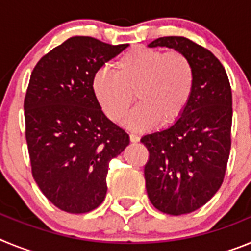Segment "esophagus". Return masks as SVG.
Returning a JSON list of instances; mask_svg holds the SVG:
<instances>
[{"label":"esophagus","instance_id":"34e87169","mask_svg":"<svg viewBox=\"0 0 251 251\" xmlns=\"http://www.w3.org/2000/svg\"><path fill=\"white\" fill-rule=\"evenodd\" d=\"M129 139H130V142H133V143H137V142H139V137L137 136V134H133V133H130L129 134Z\"/></svg>","mask_w":251,"mask_h":251}]
</instances>
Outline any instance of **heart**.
Returning <instances> with one entry per match:
<instances>
[{"mask_svg":"<svg viewBox=\"0 0 251 251\" xmlns=\"http://www.w3.org/2000/svg\"><path fill=\"white\" fill-rule=\"evenodd\" d=\"M195 72L191 61L178 51L163 52L138 46L115 60L112 72L101 69L94 75L92 92L101 112L118 123L139 101L124 121L132 130H145L175 123L192 98Z\"/></svg>","mask_w":251,"mask_h":251,"instance_id":"heart-1","label":"heart"}]
</instances>
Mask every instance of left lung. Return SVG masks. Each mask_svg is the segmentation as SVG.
Masks as SVG:
<instances>
[{"instance_id":"8db88e82","label":"left lung","mask_w":251,"mask_h":251,"mask_svg":"<svg viewBox=\"0 0 251 251\" xmlns=\"http://www.w3.org/2000/svg\"><path fill=\"white\" fill-rule=\"evenodd\" d=\"M148 46L178 51L195 72L192 98L182 115L141 139L150 152L145 166L150 201L159 211L178 216L205 205L223 183L231 147V86L216 56L191 40L166 36Z\"/></svg>"}]
</instances>
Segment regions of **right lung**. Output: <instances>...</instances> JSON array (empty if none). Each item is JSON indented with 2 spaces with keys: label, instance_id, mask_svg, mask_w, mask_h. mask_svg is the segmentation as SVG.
<instances>
[{
  "label": "right lung",
  "instance_id": "right-lung-1",
  "mask_svg": "<svg viewBox=\"0 0 251 251\" xmlns=\"http://www.w3.org/2000/svg\"><path fill=\"white\" fill-rule=\"evenodd\" d=\"M128 46L70 37L31 73L24 109L32 176L63 211L98 207L105 199L110 159L129 145V136L106 118L92 92L97 72Z\"/></svg>",
  "mask_w": 251,
  "mask_h": 251
}]
</instances>
